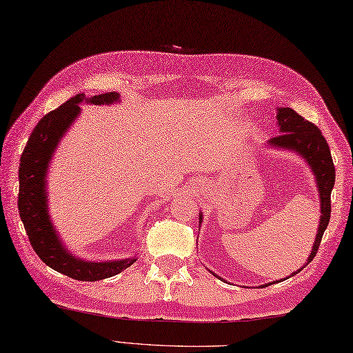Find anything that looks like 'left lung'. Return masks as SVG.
I'll return each mask as SVG.
<instances>
[{
	"label": "left lung",
	"mask_w": 353,
	"mask_h": 353,
	"mask_svg": "<svg viewBox=\"0 0 353 353\" xmlns=\"http://www.w3.org/2000/svg\"><path fill=\"white\" fill-rule=\"evenodd\" d=\"M276 119V124L279 127L281 134L268 139L265 145L276 150H287V152L301 156L306 162V165L311 168L314 177H316V185L320 197V221L317 228V235L316 239H314L311 253L308 259H306L305 265L296 270L294 273H291V276H294L299 272H302V270L314 259V256H316L321 236H323L329 220H331V192L335 183V167L332 162L331 150H329L327 142L319 130L317 125L306 121L305 118L296 114V112L290 108H277ZM201 221H203V214L200 212L199 223L201 224ZM209 272H211V270H209ZM211 273L216 276L214 272ZM216 277L221 279L220 276ZM281 281H285V277ZM267 285L268 283L261 285V287L265 288Z\"/></svg>",
	"instance_id": "left-lung-1"
}]
</instances>
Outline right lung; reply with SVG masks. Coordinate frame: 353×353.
<instances>
[{"instance_id": "right-lung-1", "label": "right lung", "mask_w": 353, "mask_h": 353, "mask_svg": "<svg viewBox=\"0 0 353 353\" xmlns=\"http://www.w3.org/2000/svg\"><path fill=\"white\" fill-rule=\"evenodd\" d=\"M83 101L95 106H103V104L109 106L119 103L121 99L118 92L100 94L89 99L85 94H77L37 123L21 154L18 209L30 244L42 262L76 281L95 282L121 273L138 258L130 256L114 261H88L79 258L63 244L52 224L47 192L50 163L65 133L79 118L81 112L79 104Z\"/></svg>"}]
</instances>
